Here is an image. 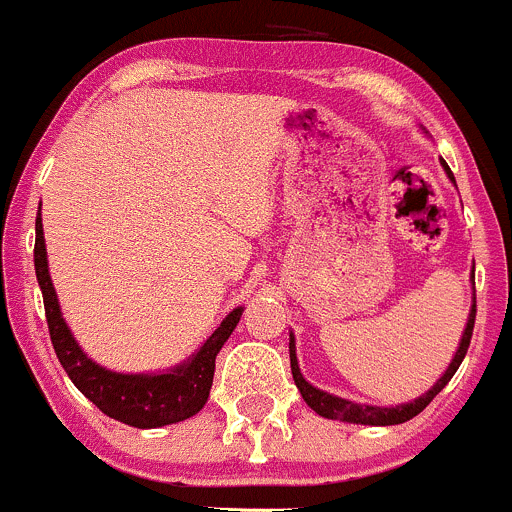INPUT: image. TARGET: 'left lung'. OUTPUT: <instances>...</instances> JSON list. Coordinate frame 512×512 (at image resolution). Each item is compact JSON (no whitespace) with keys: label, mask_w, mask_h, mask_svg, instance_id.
Segmentation results:
<instances>
[{"label":"left lung","mask_w":512,"mask_h":512,"mask_svg":"<svg viewBox=\"0 0 512 512\" xmlns=\"http://www.w3.org/2000/svg\"><path fill=\"white\" fill-rule=\"evenodd\" d=\"M441 165H443V170H446L448 180L456 185V178H453L451 168H448L446 160H443V158H441ZM471 282H473V275H471ZM473 322H476V282H473V302H471V312H468L466 329H463V337H461V342H458V349H456V354H453L451 364H448V369L443 371L441 379H438L436 384H433L431 389L426 391V394H421L418 399L409 401V404H396V406L356 404V401L342 399V396H334V394H329V391L317 389V386L309 384V381L302 376V371H299L297 347H294V334L289 332V364H292V379H294V384H297L302 399L307 401L309 409L317 411L319 416L332 418V421L361 423V426H396V423L411 421V418L421 414V411L426 409L428 404H431L433 396H436L438 391H441L443 386H446L448 381L453 379V374H456L458 366H461V361H463V356H466V352H468V344H471Z\"/></svg>","instance_id":"8db88e82"}]
</instances>
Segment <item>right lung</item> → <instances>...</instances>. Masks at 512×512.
Masks as SVG:
<instances>
[{"instance_id": "add662e5", "label": "right lung", "mask_w": 512, "mask_h": 512, "mask_svg": "<svg viewBox=\"0 0 512 512\" xmlns=\"http://www.w3.org/2000/svg\"><path fill=\"white\" fill-rule=\"evenodd\" d=\"M34 270L41 287V297H44L46 324H49L54 352L76 389L86 399L94 401L103 414L136 428H160L168 426V423L185 421L203 409L210 396V386H213L215 356L220 354L232 329L237 327L245 307L232 309L218 324V329L180 364L163 371H153V374H123V371H111L96 364L79 347L64 314H61L54 282L49 275V260H46L41 203L39 218H36Z\"/></svg>"}]
</instances>
